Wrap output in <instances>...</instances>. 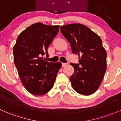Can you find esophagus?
Listing matches in <instances>:
<instances>
[{
	"mask_svg": "<svg viewBox=\"0 0 121 121\" xmlns=\"http://www.w3.org/2000/svg\"><path fill=\"white\" fill-rule=\"evenodd\" d=\"M67 63H62V67H65L67 65Z\"/></svg>",
	"mask_w": 121,
	"mask_h": 121,
	"instance_id": "obj_1",
	"label": "esophagus"
}]
</instances>
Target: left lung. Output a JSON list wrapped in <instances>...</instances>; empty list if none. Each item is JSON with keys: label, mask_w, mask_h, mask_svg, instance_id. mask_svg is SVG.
Returning <instances> with one entry per match:
<instances>
[{"label": "left lung", "mask_w": 121, "mask_h": 121, "mask_svg": "<svg viewBox=\"0 0 121 121\" xmlns=\"http://www.w3.org/2000/svg\"><path fill=\"white\" fill-rule=\"evenodd\" d=\"M60 30L70 43L72 53L80 58L79 64L70 63L74 68L69 78L72 86L80 94H92L101 85L107 69V52L102 40L80 23L60 26Z\"/></svg>", "instance_id": "8db88e82"}]
</instances>
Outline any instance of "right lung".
I'll use <instances>...</instances> for the list:
<instances>
[{
    "instance_id": "add662e5",
    "label": "right lung",
    "mask_w": 121,
    "mask_h": 121,
    "mask_svg": "<svg viewBox=\"0 0 121 121\" xmlns=\"http://www.w3.org/2000/svg\"><path fill=\"white\" fill-rule=\"evenodd\" d=\"M59 26L32 24L23 31L13 47L16 67L23 86L31 94L42 95L53 88L61 63L43 59L47 49L57 36Z\"/></svg>"
}]
</instances>
